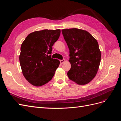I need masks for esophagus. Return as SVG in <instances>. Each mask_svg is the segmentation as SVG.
Instances as JSON below:
<instances>
[{
	"mask_svg": "<svg viewBox=\"0 0 121 121\" xmlns=\"http://www.w3.org/2000/svg\"><path fill=\"white\" fill-rule=\"evenodd\" d=\"M65 62V59H63L62 60H60V63L61 64H63V63H64Z\"/></svg>",
	"mask_w": 121,
	"mask_h": 121,
	"instance_id": "esophagus-1",
	"label": "esophagus"
}]
</instances>
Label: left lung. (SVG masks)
Instances as JSON below:
<instances>
[{"instance_id": "obj_1", "label": "left lung", "mask_w": 121, "mask_h": 121, "mask_svg": "<svg viewBox=\"0 0 121 121\" xmlns=\"http://www.w3.org/2000/svg\"><path fill=\"white\" fill-rule=\"evenodd\" d=\"M69 50L71 69L69 78L79 85H85L95 77L101 60L97 40L86 30L77 28L61 30Z\"/></svg>"}]
</instances>
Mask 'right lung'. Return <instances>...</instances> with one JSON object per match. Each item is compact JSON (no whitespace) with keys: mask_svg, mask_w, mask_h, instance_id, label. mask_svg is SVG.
Instances as JSON below:
<instances>
[{"mask_svg":"<svg viewBox=\"0 0 121 121\" xmlns=\"http://www.w3.org/2000/svg\"><path fill=\"white\" fill-rule=\"evenodd\" d=\"M60 34V29L35 31L21 47L19 60L23 74L32 85L41 86L52 79L60 61L52 58V46Z\"/></svg>","mask_w":121,"mask_h":121,"instance_id":"right-lung-1","label":"right lung"}]
</instances>
